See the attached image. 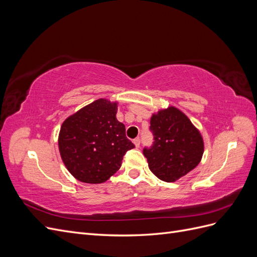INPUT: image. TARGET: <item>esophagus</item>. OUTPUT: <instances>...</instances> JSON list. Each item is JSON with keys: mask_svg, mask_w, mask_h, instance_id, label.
I'll return each instance as SVG.
<instances>
[{"mask_svg": "<svg viewBox=\"0 0 257 257\" xmlns=\"http://www.w3.org/2000/svg\"><path fill=\"white\" fill-rule=\"evenodd\" d=\"M133 143L136 146V148H139V146H141V138H135Z\"/></svg>", "mask_w": 257, "mask_h": 257, "instance_id": "obj_1", "label": "esophagus"}]
</instances>
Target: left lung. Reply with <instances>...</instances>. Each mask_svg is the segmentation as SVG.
<instances>
[{"mask_svg":"<svg viewBox=\"0 0 257 257\" xmlns=\"http://www.w3.org/2000/svg\"><path fill=\"white\" fill-rule=\"evenodd\" d=\"M153 143L144 148L151 172L174 182L195 168L204 153V142L190 119L175 107L160 110L150 121Z\"/></svg>","mask_w":257,"mask_h":257,"instance_id":"8db88e82","label":"left lung"}]
</instances>
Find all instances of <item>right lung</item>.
Returning a JSON list of instances; mask_svg holds the SVG:
<instances>
[{
	"instance_id": "obj_1",
	"label": "right lung",
	"mask_w": 257,
	"mask_h": 257,
	"mask_svg": "<svg viewBox=\"0 0 257 257\" xmlns=\"http://www.w3.org/2000/svg\"><path fill=\"white\" fill-rule=\"evenodd\" d=\"M116 103L100 98L63 122L59 149L68 172L85 183H102L121 167L125 153L135 148L125 126L115 118Z\"/></svg>"
}]
</instances>
